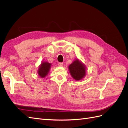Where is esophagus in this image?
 I'll use <instances>...</instances> for the list:
<instances>
[{"instance_id": "34e87169", "label": "esophagus", "mask_w": 128, "mask_h": 128, "mask_svg": "<svg viewBox=\"0 0 128 128\" xmlns=\"http://www.w3.org/2000/svg\"><path fill=\"white\" fill-rule=\"evenodd\" d=\"M58 66H59V67H63L64 66V64L62 63V62H59L58 64Z\"/></svg>"}]
</instances>
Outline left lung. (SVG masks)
<instances>
[{"label":"left lung","instance_id":"obj_1","mask_svg":"<svg viewBox=\"0 0 128 128\" xmlns=\"http://www.w3.org/2000/svg\"><path fill=\"white\" fill-rule=\"evenodd\" d=\"M69 72L76 80H82L86 75V67L82 61L77 59L68 66Z\"/></svg>","mask_w":128,"mask_h":128}]
</instances>
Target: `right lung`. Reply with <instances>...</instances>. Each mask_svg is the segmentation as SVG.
<instances>
[{
  "mask_svg": "<svg viewBox=\"0 0 128 128\" xmlns=\"http://www.w3.org/2000/svg\"><path fill=\"white\" fill-rule=\"evenodd\" d=\"M51 64L47 61H42L38 69V74L41 78H44L48 75L51 67Z\"/></svg>",
  "mask_w": 128,
  "mask_h": 128,
  "instance_id": "obj_1",
  "label": "right lung"
}]
</instances>
